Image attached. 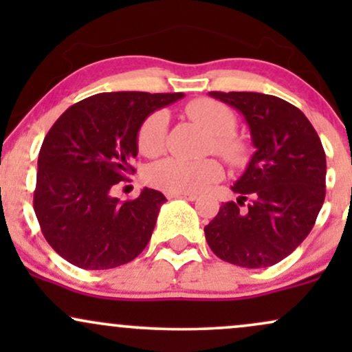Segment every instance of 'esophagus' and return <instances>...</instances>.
<instances>
[{
    "label": "esophagus",
    "instance_id": "obj_1",
    "mask_svg": "<svg viewBox=\"0 0 352 352\" xmlns=\"http://www.w3.org/2000/svg\"><path fill=\"white\" fill-rule=\"evenodd\" d=\"M167 197H168V199H184V200H188V201L197 200L195 193H167Z\"/></svg>",
    "mask_w": 352,
    "mask_h": 352
}]
</instances>
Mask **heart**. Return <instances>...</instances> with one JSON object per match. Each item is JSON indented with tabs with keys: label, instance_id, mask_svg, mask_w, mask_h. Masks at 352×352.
I'll return each mask as SVG.
<instances>
[{
	"label": "heart",
	"instance_id": "1",
	"mask_svg": "<svg viewBox=\"0 0 352 352\" xmlns=\"http://www.w3.org/2000/svg\"><path fill=\"white\" fill-rule=\"evenodd\" d=\"M185 112L212 135L210 151L218 153L228 164L243 162L246 145L233 134L236 129V117L232 109L213 99H197L185 107ZM165 132L167 114L164 111H157L148 116L137 135L140 153L147 157L159 155L164 151ZM221 175L223 170L213 159L187 160L180 157H167L148 167L147 182L152 187L168 193H195L220 180Z\"/></svg>",
	"mask_w": 352,
	"mask_h": 352
}]
</instances>
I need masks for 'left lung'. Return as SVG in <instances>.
<instances>
[{"label":"left lung","mask_w":352,"mask_h":352,"mask_svg":"<svg viewBox=\"0 0 352 352\" xmlns=\"http://www.w3.org/2000/svg\"><path fill=\"white\" fill-rule=\"evenodd\" d=\"M243 114L254 151L205 227L212 252L243 268H266L292 254L314 227L326 195V153L298 107L260 92H208ZM249 201L246 202L245 200Z\"/></svg>","instance_id":"8db88e82"}]
</instances>
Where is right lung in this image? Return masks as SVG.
<instances>
[{
    "label": "right lung",
    "instance_id": "add662e5",
    "mask_svg": "<svg viewBox=\"0 0 352 352\" xmlns=\"http://www.w3.org/2000/svg\"><path fill=\"white\" fill-rule=\"evenodd\" d=\"M182 92H102L64 112L38 157L34 213L47 243L84 270H109L142 253L167 199L144 188L134 200L111 195L135 172L137 135L157 109Z\"/></svg>",
    "mask_w": 352,
    "mask_h": 352
}]
</instances>
